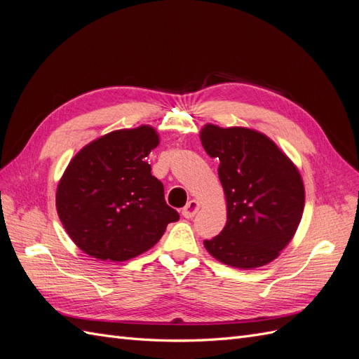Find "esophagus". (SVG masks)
<instances>
[{
	"label": "esophagus",
	"instance_id": "obj_1",
	"mask_svg": "<svg viewBox=\"0 0 359 359\" xmlns=\"http://www.w3.org/2000/svg\"><path fill=\"white\" fill-rule=\"evenodd\" d=\"M198 210H199V202L190 201V202H187V205L182 208V215L186 217V219H191V217L198 212Z\"/></svg>",
	"mask_w": 359,
	"mask_h": 359
}]
</instances>
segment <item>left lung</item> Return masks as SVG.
<instances>
[{"mask_svg": "<svg viewBox=\"0 0 359 359\" xmlns=\"http://www.w3.org/2000/svg\"><path fill=\"white\" fill-rule=\"evenodd\" d=\"M206 154L219 158L227 202L220 235L203 245L220 262L252 269L274 260L295 235L304 211V184L295 165L265 135L244 127L206 124Z\"/></svg>", "mask_w": 359, "mask_h": 359, "instance_id": "left-lung-1", "label": "left lung"}]
</instances>
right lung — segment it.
I'll use <instances>...</instances> for the list:
<instances>
[{
    "label": "right lung",
    "instance_id": "obj_1",
    "mask_svg": "<svg viewBox=\"0 0 359 359\" xmlns=\"http://www.w3.org/2000/svg\"><path fill=\"white\" fill-rule=\"evenodd\" d=\"M157 145L149 126L116 130L69 163L57 189V211L82 252L123 262L157 244L166 226L180 219L145 161Z\"/></svg>",
    "mask_w": 359,
    "mask_h": 359
}]
</instances>
